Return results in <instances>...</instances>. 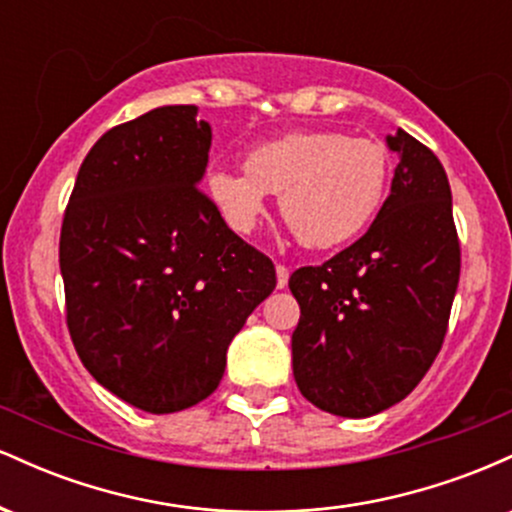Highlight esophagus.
Segmentation results:
<instances>
[{
  "mask_svg": "<svg viewBox=\"0 0 512 512\" xmlns=\"http://www.w3.org/2000/svg\"><path fill=\"white\" fill-rule=\"evenodd\" d=\"M286 284H289V267L276 264V289H286Z\"/></svg>",
  "mask_w": 512,
  "mask_h": 512,
  "instance_id": "esophagus-1",
  "label": "esophagus"
}]
</instances>
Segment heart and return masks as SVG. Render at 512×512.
<instances>
[{
  "instance_id": "obj_1",
  "label": "heart",
  "mask_w": 512,
  "mask_h": 512,
  "mask_svg": "<svg viewBox=\"0 0 512 512\" xmlns=\"http://www.w3.org/2000/svg\"><path fill=\"white\" fill-rule=\"evenodd\" d=\"M390 178L380 142L334 129H296L250 151L245 170L214 168L207 192L223 221L248 236L279 195L284 221L308 248H334L356 238L378 214Z\"/></svg>"
}]
</instances>
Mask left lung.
<instances>
[{
    "label": "left lung",
    "mask_w": 512,
    "mask_h": 512,
    "mask_svg": "<svg viewBox=\"0 0 512 512\" xmlns=\"http://www.w3.org/2000/svg\"><path fill=\"white\" fill-rule=\"evenodd\" d=\"M390 197L354 245L291 274L301 305L293 378L317 409L366 419L402 402L436 361L460 281L445 168L404 129Z\"/></svg>",
    "instance_id": "8db88e82"
}]
</instances>
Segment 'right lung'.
<instances>
[{"label": "right lung", "mask_w": 512, "mask_h": 512, "mask_svg": "<svg viewBox=\"0 0 512 512\" xmlns=\"http://www.w3.org/2000/svg\"><path fill=\"white\" fill-rule=\"evenodd\" d=\"M211 127L163 105L103 134L62 221L67 327L105 390L149 414L207 399L226 351L276 286L267 255L199 190Z\"/></svg>", "instance_id": "add662e5"}]
</instances>
